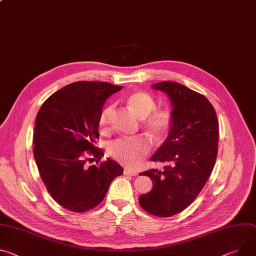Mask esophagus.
Segmentation results:
<instances>
[{
    "label": "esophagus",
    "mask_w": 256,
    "mask_h": 256,
    "mask_svg": "<svg viewBox=\"0 0 256 256\" xmlns=\"http://www.w3.org/2000/svg\"><path fill=\"white\" fill-rule=\"evenodd\" d=\"M124 174H128V176H136V174H138V172H136L130 170H128V168H124Z\"/></svg>",
    "instance_id": "esophagus-1"
}]
</instances>
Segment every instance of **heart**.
<instances>
[{"mask_svg": "<svg viewBox=\"0 0 256 256\" xmlns=\"http://www.w3.org/2000/svg\"><path fill=\"white\" fill-rule=\"evenodd\" d=\"M128 104L132 110L144 120V126L156 138H164L172 128L174 118L170 111L166 109L155 110L154 99L144 92H136L128 99ZM113 106L103 108L99 115V126L105 130L110 120ZM110 155L120 164L128 168H136L150 153L151 143L146 136H138L132 138H118L109 145Z\"/></svg>", "mask_w": 256, "mask_h": 256, "instance_id": "b5f03b06", "label": "heart"}]
</instances>
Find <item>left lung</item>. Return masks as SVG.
Masks as SVG:
<instances>
[{
  "instance_id": "8db88e82",
  "label": "left lung",
  "mask_w": 256,
  "mask_h": 256,
  "mask_svg": "<svg viewBox=\"0 0 256 256\" xmlns=\"http://www.w3.org/2000/svg\"><path fill=\"white\" fill-rule=\"evenodd\" d=\"M152 88L168 96L174 122L166 140L151 157L166 166L164 170L142 172L150 176L153 188L138 197V203L153 216L168 218L187 208L212 174L218 156V122L212 103L186 86L162 82Z\"/></svg>"
}]
</instances>
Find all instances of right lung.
Wrapping results in <instances>:
<instances>
[{
    "label": "right lung",
    "mask_w": 256,
    "mask_h": 256,
    "mask_svg": "<svg viewBox=\"0 0 256 256\" xmlns=\"http://www.w3.org/2000/svg\"><path fill=\"white\" fill-rule=\"evenodd\" d=\"M122 88L105 82H76L54 92L40 108L34 134V156L51 197L74 212H84L105 197L111 182L124 174L107 158L98 166L86 161L104 156L95 144L105 101ZM86 154H92L88 158Z\"/></svg>",
    "instance_id": "1"
}]
</instances>
